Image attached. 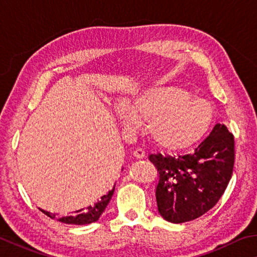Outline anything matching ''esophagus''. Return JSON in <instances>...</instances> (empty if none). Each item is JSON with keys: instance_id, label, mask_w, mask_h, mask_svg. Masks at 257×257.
Here are the masks:
<instances>
[{"instance_id": "1", "label": "esophagus", "mask_w": 257, "mask_h": 257, "mask_svg": "<svg viewBox=\"0 0 257 257\" xmlns=\"http://www.w3.org/2000/svg\"><path fill=\"white\" fill-rule=\"evenodd\" d=\"M145 155H146V152L143 149H141V147H137V149L134 151V156L136 159H143Z\"/></svg>"}]
</instances>
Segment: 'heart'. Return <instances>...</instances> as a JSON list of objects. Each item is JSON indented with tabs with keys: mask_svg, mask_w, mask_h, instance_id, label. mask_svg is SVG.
<instances>
[{
	"mask_svg": "<svg viewBox=\"0 0 257 257\" xmlns=\"http://www.w3.org/2000/svg\"><path fill=\"white\" fill-rule=\"evenodd\" d=\"M118 116L127 129L146 119L147 133L154 142L169 149H181L207 133L213 108L206 99L191 96L180 87L161 86L125 99Z\"/></svg>",
	"mask_w": 257,
	"mask_h": 257,
	"instance_id": "b5f03b06",
	"label": "heart"
}]
</instances>
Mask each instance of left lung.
Masks as SVG:
<instances>
[{
	"label": "left lung",
	"instance_id": "left-lung-1",
	"mask_svg": "<svg viewBox=\"0 0 257 257\" xmlns=\"http://www.w3.org/2000/svg\"><path fill=\"white\" fill-rule=\"evenodd\" d=\"M150 161L160 173L155 194L160 214L172 223L188 222L210 211L227 188L234 164L233 135L217 123L191 153H156Z\"/></svg>",
	"mask_w": 257,
	"mask_h": 257
}]
</instances>
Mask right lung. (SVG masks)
Here are the masks:
<instances>
[{
    "mask_svg": "<svg viewBox=\"0 0 257 257\" xmlns=\"http://www.w3.org/2000/svg\"><path fill=\"white\" fill-rule=\"evenodd\" d=\"M114 187H113V189L108 191L106 195H103V196L99 198L96 203H94L93 205H89L88 207H84L81 208V210L75 211L73 212V215L60 217L59 221L68 224H89L92 222H95V221H97L99 219V216L102 215L104 210H105L108 202H110L113 191H114ZM43 213L47 216H50L51 219H56V215L53 214V213L46 211H43Z\"/></svg>",
    "mask_w": 257,
    "mask_h": 257,
    "instance_id": "1",
    "label": "right lung"
}]
</instances>
